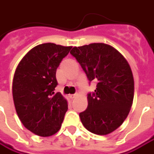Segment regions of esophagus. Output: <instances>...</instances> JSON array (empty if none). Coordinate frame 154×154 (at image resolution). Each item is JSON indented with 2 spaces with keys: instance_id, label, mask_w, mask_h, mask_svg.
Here are the masks:
<instances>
[{
  "instance_id": "esophagus-1",
  "label": "esophagus",
  "mask_w": 154,
  "mask_h": 154,
  "mask_svg": "<svg viewBox=\"0 0 154 154\" xmlns=\"http://www.w3.org/2000/svg\"><path fill=\"white\" fill-rule=\"evenodd\" d=\"M69 98L70 99H73V98H75L76 97H77V94H73V95H69Z\"/></svg>"
}]
</instances>
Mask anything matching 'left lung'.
I'll return each mask as SVG.
<instances>
[{"label": "left lung", "instance_id": "8db88e82", "mask_svg": "<svg viewBox=\"0 0 154 154\" xmlns=\"http://www.w3.org/2000/svg\"><path fill=\"white\" fill-rule=\"evenodd\" d=\"M70 54L88 80L97 81L95 91L87 97V109L79 113L81 122L97 135L112 132L125 121L132 104L134 81L129 63L118 50L105 43L74 47Z\"/></svg>", "mask_w": 154, "mask_h": 154}]
</instances>
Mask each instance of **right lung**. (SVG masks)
Listing matches in <instances>:
<instances>
[{
	"mask_svg": "<svg viewBox=\"0 0 154 154\" xmlns=\"http://www.w3.org/2000/svg\"><path fill=\"white\" fill-rule=\"evenodd\" d=\"M71 47L42 43L22 59L13 79V99L23 125L33 133L49 137L57 132L68 110L66 99L55 92L57 69Z\"/></svg>",
	"mask_w": 154,
	"mask_h": 154,
	"instance_id": "obj_1",
	"label": "right lung"
}]
</instances>
